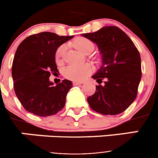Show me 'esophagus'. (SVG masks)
Wrapping results in <instances>:
<instances>
[{
    "label": "esophagus",
    "instance_id": "esophagus-1",
    "mask_svg": "<svg viewBox=\"0 0 158 158\" xmlns=\"http://www.w3.org/2000/svg\"><path fill=\"white\" fill-rule=\"evenodd\" d=\"M81 81H73V85H81Z\"/></svg>",
    "mask_w": 158,
    "mask_h": 158
}]
</instances>
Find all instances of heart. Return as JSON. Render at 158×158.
<instances>
[{"instance_id": "heart-1", "label": "heart", "mask_w": 158, "mask_h": 158, "mask_svg": "<svg viewBox=\"0 0 158 158\" xmlns=\"http://www.w3.org/2000/svg\"><path fill=\"white\" fill-rule=\"evenodd\" d=\"M73 44L81 52H83L85 50L90 47H93V44L90 40L85 38L79 37L74 40ZM66 46L62 45L58 48L55 54V60L57 63H61L63 59L64 54H65ZM93 68L92 65L89 64H76V65H69L66 66L63 70L64 76L69 80L74 81H83L85 78L87 77L93 73Z\"/></svg>"}]
</instances>
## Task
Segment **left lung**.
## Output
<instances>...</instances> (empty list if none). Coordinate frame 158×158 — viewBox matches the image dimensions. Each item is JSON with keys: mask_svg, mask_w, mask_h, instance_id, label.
I'll return each mask as SVG.
<instances>
[{"mask_svg": "<svg viewBox=\"0 0 158 158\" xmlns=\"http://www.w3.org/2000/svg\"><path fill=\"white\" fill-rule=\"evenodd\" d=\"M96 45L102 65L92 77L98 84L96 92L87 98L92 109L102 115L120 114L137 96L142 77L141 58L129 36L120 28L107 26L93 33L82 34Z\"/></svg>", "mask_w": 158, "mask_h": 158, "instance_id": "obj_1", "label": "left lung"}]
</instances>
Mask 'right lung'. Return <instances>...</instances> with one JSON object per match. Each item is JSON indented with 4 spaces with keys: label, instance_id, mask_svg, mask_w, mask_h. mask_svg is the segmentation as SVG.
Listing matches in <instances>:
<instances>
[{
    "label": "right lung",
    "instance_id": "add662e5",
    "mask_svg": "<svg viewBox=\"0 0 158 158\" xmlns=\"http://www.w3.org/2000/svg\"><path fill=\"white\" fill-rule=\"evenodd\" d=\"M73 35L41 32L28 36L18 47L12 67L14 90L25 110L38 116L55 115L65 106L71 81L54 85L49 77L58 71L57 49Z\"/></svg>",
    "mask_w": 158,
    "mask_h": 158
}]
</instances>
